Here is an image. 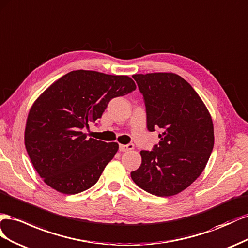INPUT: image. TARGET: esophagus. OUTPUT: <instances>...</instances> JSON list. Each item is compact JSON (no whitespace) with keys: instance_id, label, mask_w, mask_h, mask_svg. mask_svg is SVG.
<instances>
[{"instance_id":"obj_1","label":"esophagus","mask_w":248,"mask_h":248,"mask_svg":"<svg viewBox=\"0 0 248 248\" xmlns=\"http://www.w3.org/2000/svg\"><path fill=\"white\" fill-rule=\"evenodd\" d=\"M134 148L133 143H128V144H119V151L120 152H128L131 151Z\"/></svg>"}]
</instances>
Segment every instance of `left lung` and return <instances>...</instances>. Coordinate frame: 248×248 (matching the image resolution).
I'll return each mask as SVG.
<instances>
[{
	"instance_id": "8db88e82",
	"label": "left lung",
	"mask_w": 248,
	"mask_h": 248,
	"mask_svg": "<svg viewBox=\"0 0 248 248\" xmlns=\"http://www.w3.org/2000/svg\"><path fill=\"white\" fill-rule=\"evenodd\" d=\"M150 132L162 129L152 151H141L140 167L131 172L137 186L155 196L178 194L202 172L214 146L206 106L192 86L171 73L134 75Z\"/></svg>"
}]
</instances>
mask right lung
<instances>
[{
	"mask_svg": "<svg viewBox=\"0 0 248 248\" xmlns=\"http://www.w3.org/2000/svg\"><path fill=\"white\" fill-rule=\"evenodd\" d=\"M135 89L128 76L80 69L61 77L37 98L28 115L25 145L46 185L64 194L94 185L118 144L87 138L83 131L102 117L112 98Z\"/></svg>",
	"mask_w": 248,
	"mask_h": 248,
	"instance_id": "1",
	"label": "right lung"
}]
</instances>
